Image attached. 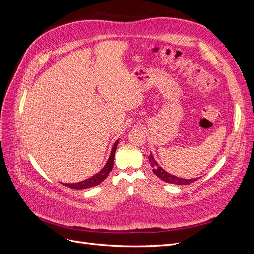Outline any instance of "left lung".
<instances>
[{
  "label": "left lung",
  "instance_id": "1",
  "mask_svg": "<svg viewBox=\"0 0 254 254\" xmlns=\"http://www.w3.org/2000/svg\"><path fill=\"white\" fill-rule=\"evenodd\" d=\"M148 159H149V163H150V166L152 168L153 174H155L157 177H159V178L161 180H163L164 182L177 184V186H187V184H190V183L195 182L197 179H199V178H191V179L180 178V177H177L175 175L167 173L157 163V161L155 160V158H153L151 152H150V156L148 157Z\"/></svg>",
  "mask_w": 254,
  "mask_h": 254
}]
</instances>
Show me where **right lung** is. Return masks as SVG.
<instances>
[{"instance_id": "right-lung-1", "label": "right lung", "mask_w": 254, "mask_h": 254, "mask_svg": "<svg viewBox=\"0 0 254 254\" xmlns=\"http://www.w3.org/2000/svg\"><path fill=\"white\" fill-rule=\"evenodd\" d=\"M118 144H119V140L115 141V143L113 144L108 161H107V163L105 164V166L97 174L90 177V178H88L86 180H82V181H79V182L63 183V184H64V186L67 187V188H71V189H74V190H83V189H89V188H92V187L98 186L99 183H102L107 178V177H108L109 173L112 170L113 162H114V155H115V150H117V147H118Z\"/></svg>"}]
</instances>
